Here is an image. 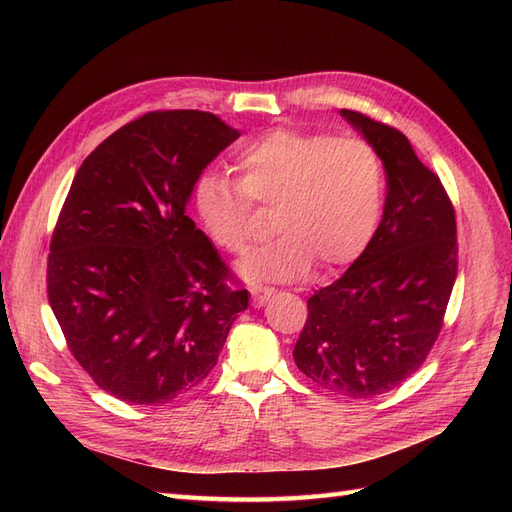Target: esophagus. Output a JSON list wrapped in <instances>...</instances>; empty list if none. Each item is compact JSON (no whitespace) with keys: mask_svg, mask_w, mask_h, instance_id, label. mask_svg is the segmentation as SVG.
Masks as SVG:
<instances>
[{"mask_svg":"<svg viewBox=\"0 0 512 512\" xmlns=\"http://www.w3.org/2000/svg\"><path fill=\"white\" fill-rule=\"evenodd\" d=\"M252 301L254 305H265L273 294H275V288H269V286H254L252 290Z\"/></svg>","mask_w":512,"mask_h":512,"instance_id":"34e87169","label":"esophagus"}]
</instances>
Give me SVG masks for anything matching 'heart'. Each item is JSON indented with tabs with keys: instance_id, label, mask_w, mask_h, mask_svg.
Wrapping results in <instances>:
<instances>
[{
	"instance_id": "heart-1",
	"label": "heart",
	"mask_w": 512,
	"mask_h": 512,
	"mask_svg": "<svg viewBox=\"0 0 512 512\" xmlns=\"http://www.w3.org/2000/svg\"><path fill=\"white\" fill-rule=\"evenodd\" d=\"M239 181L220 173L198 179L194 205L209 239L230 254L254 241V205L275 209L273 243L245 258L250 280H299L316 262L348 265L374 239L384 205L380 156L363 138L271 130L237 158Z\"/></svg>"
}]
</instances>
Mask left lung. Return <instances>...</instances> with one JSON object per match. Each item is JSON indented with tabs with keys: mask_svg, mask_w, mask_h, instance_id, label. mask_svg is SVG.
I'll use <instances>...</instances> for the list:
<instances>
[{
	"mask_svg": "<svg viewBox=\"0 0 512 512\" xmlns=\"http://www.w3.org/2000/svg\"><path fill=\"white\" fill-rule=\"evenodd\" d=\"M342 115L384 164V215L350 269L307 299L292 356L322 389L369 399L410 378L436 344L457 277V222L404 134L359 111Z\"/></svg>",
	"mask_w": 512,
	"mask_h": 512,
	"instance_id": "8db88e82",
	"label": "left lung"
}]
</instances>
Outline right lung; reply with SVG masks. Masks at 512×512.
<instances>
[{
	"instance_id": "add662e5",
	"label": "right lung",
	"mask_w": 512,
	"mask_h": 512,
	"mask_svg": "<svg viewBox=\"0 0 512 512\" xmlns=\"http://www.w3.org/2000/svg\"><path fill=\"white\" fill-rule=\"evenodd\" d=\"M241 136L205 111H153L76 170L46 262L66 344L102 391L160 406L218 363L247 290L185 215L203 168Z\"/></svg>"
}]
</instances>
